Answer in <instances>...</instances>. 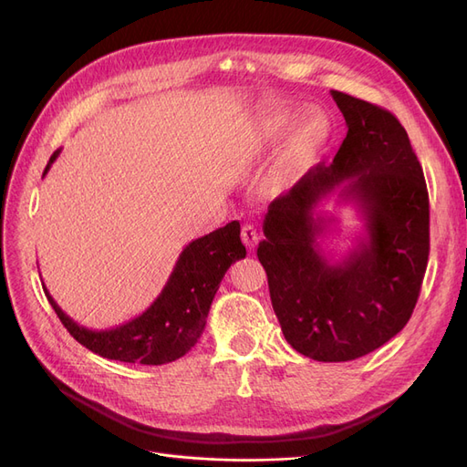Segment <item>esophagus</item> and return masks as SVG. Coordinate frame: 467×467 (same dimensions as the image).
<instances>
[{"instance_id": "34e87169", "label": "esophagus", "mask_w": 467, "mask_h": 467, "mask_svg": "<svg viewBox=\"0 0 467 467\" xmlns=\"http://www.w3.org/2000/svg\"><path fill=\"white\" fill-rule=\"evenodd\" d=\"M242 239H244V244L249 247V249H253L257 245V242H259V234H257V228L253 223H244V228H242Z\"/></svg>"}]
</instances>
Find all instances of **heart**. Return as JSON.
Here are the masks:
<instances>
[{
	"label": "heart",
	"mask_w": 467,
	"mask_h": 467,
	"mask_svg": "<svg viewBox=\"0 0 467 467\" xmlns=\"http://www.w3.org/2000/svg\"><path fill=\"white\" fill-rule=\"evenodd\" d=\"M302 112V107L292 105L265 112V115L255 122V126H253L251 148L255 151H263L266 148L276 146L280 140L286 136L291 124L300 118ZM331 130V120L323 110H307L286 138L285 148H282L278 155L275 165V181L288 182L306 173L307 169L314 165L323 148L327 146Z\"/></svg>",
	"instance_id": "1"
}]
</instances>
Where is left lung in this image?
Segmentation results:
<instances>
[{
    "instance_id": "obj_1",
    "label": "left lung",
    "mask_w": 467,
    "mask_h": 467,
    "mask_svg": "<svg viewBox=\"0 0 467 467\" xmlns=\"http://www.w3.org/2000/svg\"><path fill=\"white\" fill-rule=\"evenodd\" d=\"M347 122L333 158L268 206L257 257L285 338L304 357L347 362L386 345L411 317L429 263V192L401 122L389 110L331 91ZM339 195L363 212L367 237L341 262L317 239V204Z\"/></svg>"
}]
</instances>
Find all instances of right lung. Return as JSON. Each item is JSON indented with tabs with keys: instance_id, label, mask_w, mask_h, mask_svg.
Instances as JSON below:
<instances>
[{
	"instance_id": "add662e5",
	"label": "right lung",
	"mask_w": 467,
	"mask_h": 467,
	"mask_svg": "<svg viewBox=\"0 0 467 467\" xmlns=\"http://www.w3.org/2000/svg\"><path fill=\"white\" fill-rule=\"evenodd\" d=\"M58 155L60 150L52 153L45 173ZM239 232V222L234 220L223 228L191 242L182 249L171 276L155 302L142 316L119 327H83L62 312L47 288L45 294L69 335L95 355L146 366L173 362L185 357L199 341L225 271L232 263L245 257L247 251Z\"/></svg>"
}]
</instances>
